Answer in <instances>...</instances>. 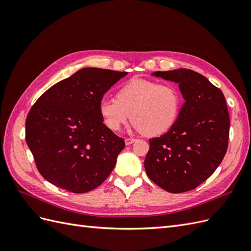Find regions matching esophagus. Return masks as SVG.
<instances>
[{"mask_svg": "<svg viewBox=\"0 0 251 251\" xmlns=\"http://www.w3.org/2000/svg\"><path fill=\"white\" fill-rule=\"evenodd\" d=\"M135 141H136V139H134V138H126V139H125L126 146H130V144L134 143Z\"/></svg>", "mask_w": 251, "mask_h": 251, "instance_id": "esophagus-1", "label": "esophagus"}]
</instances>
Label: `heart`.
I'll use <instances>...</instances> for the list:
<instances>
[{"instance_id": "b5f03b06", "label": "heart", "mask_w": 251, "mask_h": 251, "mask_svg": "<svg viewBox=\"0 0 251 251\" xmlns=\"http://www.w3.org/2000/svg\"><path fill=\"white\" fill-rule=\"evenodd\" d=\"M181 94L172 83L133 78L121 87L115 98H102L98 105L105 126L119 131L132 117V126L138 132L154 136L166 132L177 120Z\"/></svg>"}]
</instances>
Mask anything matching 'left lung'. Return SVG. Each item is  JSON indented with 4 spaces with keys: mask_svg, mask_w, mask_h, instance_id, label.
<instances>
[{
    "mask_svg": "<svg viewBox=\"0 0 251 251\" xmlns=\"http://www.w3.org/2000/svg\"><path fill=\"white\" fill-rule=\"evenodd\" d=\"M151 75L178 83L185 102L170 130L150 139L144 169L165 191H192L214 174L226 154L230 121L225 97L193 70L157 71Z\"/></svg>",
    "mask_w": 251,
    "mask_h": 251,
    "instance_id": "8db88e82",
    "label": "left lung"
}]
</instances>
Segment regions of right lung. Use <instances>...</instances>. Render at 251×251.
I'll use <instances>...</instances> for the list:
<instances>
[{"label":"right lung","mask_w":251,"mask_h":251,"mask_svg":"<svg viewBox=\"0 0 251 251\" xmlns=\"http://www.w3.org/2000/svg\"><path fill=\"white\" fill-rule=\"evenodd\" d=\"M126 74L82 68L36 100L26 119V142L50 183L81 194L109 177L125 141L103 125L98 105Z\"/></svg>","instance_id":"obj_1"}]
</instances>
